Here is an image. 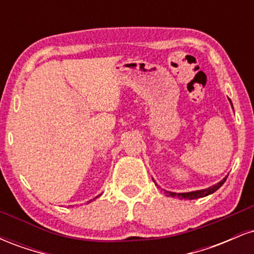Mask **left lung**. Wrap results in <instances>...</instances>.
Here are the masks:
<instances>
[{"mask_svg": "<svg viewBox=\"0 0 254 254\" xmlns=\"http://www.w3.org/2000/svg\"><path fill=\"white\" fill-rule=\"evenodd\" d=\"M230 104H232V101H230ZM232 106H233V105H232ZM226 180H227V177L224 178L223 180H221L220 183H217L216 185L211 186V188H209V189H205V190H199V191H193V192H186V193H174V192L165 191V193L167 194V196L178 197V198H180V199H183V198H188V199H197V198H202V197L208 196V194L214 193L215 191H217L218 189H220L221 186L223 185Z\"/></svg>", "mask_w": 254, "mask_h": 254, "instance_id": "obj_1", "label": "left lung"}]
</instances>
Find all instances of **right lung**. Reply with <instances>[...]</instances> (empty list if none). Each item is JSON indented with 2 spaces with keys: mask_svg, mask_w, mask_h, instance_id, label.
I'll return each mask as SVG.
<instances>
[{
  "mask_svg": "<svg viewBox=\"0 0 254 254\" xmlns=\"http://www.w3.org/2000/svg\"><path fill=\"white\" fill-rule=\"evenodd\" d=\"M95 198H97V197H95ZM95 198H94V199H95ZM88 203H90V200H89V202Z\"/></svg>",
  "mask_w": 254,
  "mask_h": 254,
  "instance_id": "right-lung-1",
  "label": "right lung"
}]
</instances>
